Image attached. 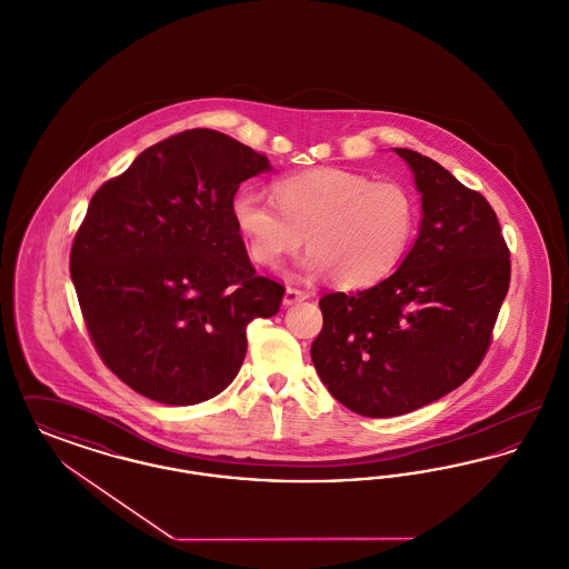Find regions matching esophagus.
I'll return each instance as SVG.
<instances>
[{"instance_id":"esophagus-1","label":"esophagus","mask_w":569,"mask_h":569,"mask_svg":"<svg viewBox=\"0 0 569 569\" xmlns=\"http://www.w3.org/2000/svg\"><path fill=\"white\" fill-rule=\"evenodd\" d=\"M307 298H309V295L302 292V290L286 288V292H283V307H292V305H297L300 300H307Z\"/></svg>"}]
</instances>
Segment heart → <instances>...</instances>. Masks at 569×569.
<instances>
[{
  "instance_id": "obj_1",
  "label": "heart",
  "mask_w": 569,
  "mask_h": 569,
  "mask_svg": "<svg viewBox=\"0 0 569 569\" xmlns=\"http://www.w3.org/2000/svg\"><path fill=\"white\" fill-rule=\"evenodd\" d=\"M272 196L241 188L230 213L249 258L277 269L302 241L307 274H328L341 288H367L395 271L418 223L413 193L346 168H313L279 179ZM308 237L305 238L303 234Z\"/></svg>"
}]
</instances>
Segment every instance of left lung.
Wrapping results in <instances>:
<instances>
[{
  "label": "left lung",
  "mask_w": 569,
  "mask_h": 569,
  "mask_svg": "<svg viewBox=\"0 0 569 569\" xmlns=\"http://www.w3.org/2000/svg\"><path fill=\"white\" fill-rule=\"evenodd\" d=\"M418 237L378 286L320 300L311 360L328 392L367 418H392L459 388L482 362L510 288V251L487 198L411 149Z\"/></svg>",
  "instance_id": "8db88e82"
}]
</instances>
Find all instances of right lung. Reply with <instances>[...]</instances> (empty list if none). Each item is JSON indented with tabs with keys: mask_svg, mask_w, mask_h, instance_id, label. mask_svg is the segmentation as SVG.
Returning <instances> with one entry per match:
<instances>
[{
	"mask_svg": "<svg viewBox=\"0 0 569 569\" xmlns=\"http://www.w3.org/2000/svg\"><path fill=\"white\" fill-rule=\"evenodd\" d=\"M272 170L232 136L188 130L144 149L93 193L70 274L96 350L138 395L213 399L237 378L247 325L279 311L232 221L239 186Z\"/></svg>",
	"mask_w": 569,
	"mask_h": 569,
	"instance_id": "add662e5",
	"label": "right lung"
}]
</instances>
